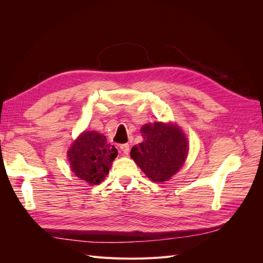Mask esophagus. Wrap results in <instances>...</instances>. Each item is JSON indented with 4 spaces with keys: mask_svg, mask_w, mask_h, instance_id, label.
<instances>
[{
    "mask_svg": "<svg viewBox=\"0 0 263 263\" xmlns=\"http://www.w3.org/2000/svg\"><path fill=\"white\" fill-rule=\"evenodd\" d=\"M119 148H121V150L123 151V154H125V155H128L129 154V145L128 144H124Z\"/></svg>",
    "mask_w": 263,
    "mask_h": 263,
    "instance_id": "obj_1",
    "label": "esophagus"
}]
</instances>
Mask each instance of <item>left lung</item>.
Instances as JSON below:
<instances>
[{
	"label": "left lung",
	"mask_w": 263,
	"mask_h": 263,
	"mask_svg": "<svg viewBox=\"0 0 263 263\" xmlns=\"http://www.w3.org/2000/svg\"><path fill=\"white\" fill-rule=\"evenodd\" d=\"M140 133L144 140L132 148L130 157L151 181L170 180L187 157L184 133L177 125L161 122L144 125Z\"/></svg>",
	"instance_id": "1"
}]
</instances>
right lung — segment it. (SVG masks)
Masks as SVG:
<instances>
[{
	"mask_svg": "<svg viewBox=\"0 0 263 263\" xmlns=\"http://www.w3.org/2000/svg\"><path fill=\"white\" fill-rule=\"evenodd\" d=\"M68 160L76 177L98 185L105 179L117 157V149L106 141L104 135L83 132L68 150Z\"/></svg>",
	"mask_w": 263,
	"mask_h": 263,
	"instance_id": "right-lung-1",
	"label": "right lung"
}]
</instances>
